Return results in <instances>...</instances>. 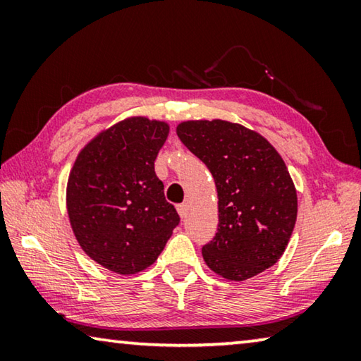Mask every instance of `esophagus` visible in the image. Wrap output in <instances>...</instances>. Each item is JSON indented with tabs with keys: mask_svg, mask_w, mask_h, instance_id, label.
I'll list each match as a JSON object with an SVG mask.
<instances>
[{
	"mask_svg": "<svg viewBox=\"0 0 361 361\" xmlns=\"http://www.w3.org/2000/svg\"><path fill=\"white\" fill-rule=\"evenodd\" d=\"M176 210H178L181 218H186V215H188V204H180L178 207H176Z\"/></svg>",
	"mask_w": 361,
	"mask_h": 361,
	"instance_id": "obj_1",
	"label": "esophagus"
}]
</instances>
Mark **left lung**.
I'll return each mask as SVG.
<instances>
[{
  "label": "left lung",
  "instance_id": "1",
  "mask_svg": "<svg viewBox=\"0 0 361 361\" xmlns=\"http://www.w3.org/2000/svg\"><path fill=\"white\" fill-rule=\"evenodd\" d=\"M183 145L215 180L218 232L202 247L205 264L243 282L282 258L298 216V195L277 149L245 126L223 119L176 126Z\"/></svg>",
  "mask_w": 361,
  "mask_h": 361
}]
</instances>
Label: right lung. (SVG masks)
Returning a JSON list of instances; mask_svg holds the SVG:
<instances>
[{"label":"right lung","instance_id":"add662e5","mask_svg":"<svg viewBox=\"0 0 361 361\" xmlns=\"http://www.w3.org/2000/svg\"><path fill=\"white\" fill-rule=\"evenodd\" d=\"M166 121L116 122L79 151L66 183V212L79 247L108 271L132 276L154 264L180 223L154 172Z\"/></svg>","mask_w":361,"mask_h":361}]
</instances>
